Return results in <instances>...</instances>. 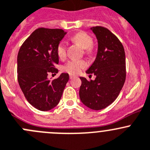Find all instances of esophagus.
<instances>
[{
    "instance_id": "1",
    "label": "esophagus",
    "mask_w": 150,
    "mask_h": 150,
    "mask_svg": "<svg viewBox=\"0 0 150 150\" xmlns=\"http://www.w3.org/2000/svg\"><path fill=\"white\" fill-rule=\"evenodd\" d=\"M69 77H70L71 79H74V78H75V77H76V76L74 75V74H71L69 75Z\"/></svg>"
}]
</instances>
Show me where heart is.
<instances>
[{"label": "heart", "mask_w": 150, "mask_h": 150, "mask_svg": "<svg viewBox=\"0 0 150 150\" xmlns=\"http://www.w3.org/2000/svg\"><path fill=\"white\" fill-rule=\"evenodd\" d=\"M72 41L78 44L83 50H85L86 53H90L92 52V44H93V38L87 33L79 32L72 37ZM57 54L60 58L63 59L66 56V44L61 41L57 47ZM87 63L85 60H69L64 66L63 70L71 74H78L82 69L87 67Z\"/></svg>", "instance_id": "heart-1"}]
</instances>
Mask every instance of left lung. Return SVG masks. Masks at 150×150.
I'll use <instances>...</instances> for the list:
<instances>
[{"label":"left lung","instance_id":"obj_1","mask_svg":"<svg viewBox=\"0 0 150 150\" xmlns=\"http://www.w3.org/2000/svg\"><path fill=\"white\" fill-rule=\"evenodd\" d=\"M98 41V51L93 64L86 71L95 80L79 77L81 101L93 110L105 109L113 103L125 81V54L120 40L103 27L90 28Z\"/></svg>","mask_w":150,"mask_h":150}]
</instances>
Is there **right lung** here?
I'll use <instances>...</instances> for the list:
<instances>
[{
	"instance_id": "add662e5",
	"label": "right lung",
	"mask_w": 150,
	"mask_h": 150,
	"mask_svg": "<svg viewBox=\"0 0 150 150\" xmlns=\"http://www.w3.org/2000/svg\"><path fill=\"white\" fill-rule=\"evenodd\" d=\"M66 33L61 29L38 28L25 40L17 55V79L27 100L35 109L46 112L60 102L66 83L67 73L50 81L49 73L58 70L57 47Z\"/></svg>"
}]
</instances>
